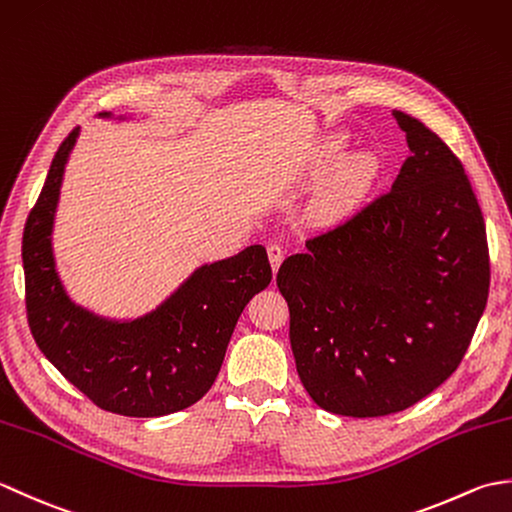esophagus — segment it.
<instances>
[{
	"label": "esophagus",
	"mask_w": 512,
	"mask_h": 512,
	"mask_svg": "<svg viewBox=\"0 0 512 512\" xmlns=\"http://www.w3.org/2000/svg\"><path fill=\"white\" fill-rule=\"evenodd\" d=\"M284 255H286L284 246H279V244L268 246V259H270V266H273V273H277L281 262H284Z\"/></svg>",
	"instance_id": "1"
}]
</instances>
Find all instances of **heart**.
<instances>
[{
    "mask_svg": "<svg viewBox=\"0 0 512 512\" xmlns=\"http://www.w3.org/2000/svg\"><path fill=\"white\" fill-rule=\"evenodd\" d=\"M341 143H330L328 145V158H334L339 154ZM372 182V165L367 160H352L350 165H345L339 173H336L334 184H332V198L339 206L352 204L354 200L361 198L365 189Z\"/></svg>",
    "mask_w": 512,
    "mask_h": 512,
    "instance_id": "b5f03b06",
    "label": "heart"
}]
</instances>
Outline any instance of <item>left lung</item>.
<instances>
[{"instance_id":"1","label":"left lung","mask_w":512,"mask_h":512,"mask_svg":"<svg viewBox=\"0 0 512 512\" xmlns=\"http://www.w3.org/2000/svg\"><path fill=\"white\" fill-rule=\"evenodd\" d=\"M394 118L411 156L391 191L306 239L277 273L303 387L350 418L389 416L440 387L469 350L491 286L462 162L418 118Z\"/></svg>"}]
</instances>
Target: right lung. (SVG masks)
I'll list each match as a JSON object with an SVG mask.
<instances>
[{"label":"right lung","instance_id":"1","mask_svg":"<svg viewBox=\"0 0 512 512\" xmlns=\"http://www.w3.org/2000/svg\"><path fill=\"white\" fill-rule=\"evenodd\" d=\"M76 138L79 127L54 154L24 228L21 259L30 332L43 356L96 407L132 418L187 409L215 383L246 303L273 279L266 248L255 244L200 266L156 310L134 321L105 319L76 306L52 253L63 171Z\"/></svg>","mask_w":512,"mask_h":512}]
</instances>
